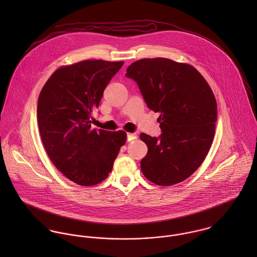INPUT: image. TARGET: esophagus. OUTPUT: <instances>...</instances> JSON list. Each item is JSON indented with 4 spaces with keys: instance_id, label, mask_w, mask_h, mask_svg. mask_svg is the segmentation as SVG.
<instances>
[{
    "instance_id": "1",
    "label": "esophagus",
    "mask_w": 257,
    "mask_h": 257,
    "mask_svg": "<svg viewBox=\"0 0 257 257\" xmlns=\"http://www.w3.org/2000/svg\"><path fill=\"white\" fill-rule=\"evenodd\" d=\"M138 137H137V134H127L126 135V139H127V142H132L134 140H136Z\"/></svg>"
}]
</instances>
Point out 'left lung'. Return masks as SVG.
I'll use <instances>...</instances> for the list:
<instances>
[{
	"instance_id": "obj_1",
	"label": "left lung",
	"mask_w": 257,
	"mask_h": 257,
	"mask_svg": "<svg viewBox=\"0 0 257 257\" xmlns=\"http://www.w3.org/2000/svg\"><path fill=\"white\" fill-rule=\"evenodd\" d=\"M125 76L138 84L147 107L160 112L161 135L140 136L148 148L141 161L144 175L161 186L182 182L200 167L214 140L212 89L193 66L167 58L138 60Z\"/></svg>"
}]
</instances>
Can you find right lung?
Returning a JSON list of instances; mask_svg holds the SVG:
<instances>
[{
	"mask_svg": "<svg viewBox=\"0 0 257 257\" xmlns=\"http://www.w3.org/2000/svg\"><path fill=\"white\" fill-rule=\"evenodd\" d=\"M123 61L85 60L57 69L43 86L37 102V121L43 147L55 167L82 186L102 182L109 175L122 131L91 127L92 112Z\"/></svg>",
	"mask_w": 257,
	"mask_h": 257,
	"instance_id": "add662e5",
	"label": "right lung"
}]
</instances>
